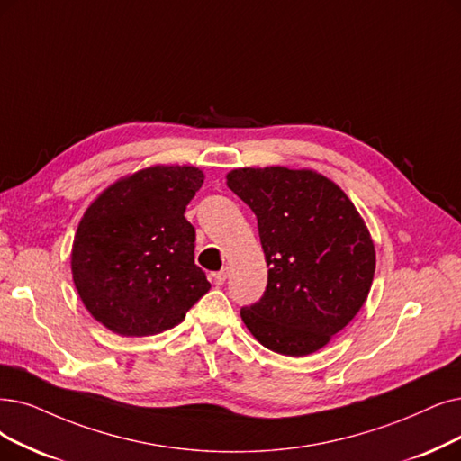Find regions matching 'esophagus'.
<instances>
[{
	"instance_id": "esophagus-1",
	"label": "esophagus",
	"mask_w": 461,
	"mask_h": 461,
	"mask_svg": "<svg viewBox=\"0 0 461 461\" xmlns=\"http://www.w3.org/2000/svg\"><path fill=\"white\" fill-rule=\"evenodd\" d=\"M227 274H229V268H223V270L215 272V274H213V282H215L217 285H223L225 280H227Z\"/></svg>"
}]
</instances>
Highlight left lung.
<instances>
[{"label": "left lung", "mask_w": 461, "mask_h": 461, "mask_svg": "<svg viewBox=\"0 0 461 461\" xmlns=\"http://www.w3.org/2000/svg\"><path fill=\"white\" fill-rule=\"evenodd\" d=\"M227 185L257 215L268 265L267 291L240 310L242 321L276 354L318 352L369 297L376 253L363 217L335 181L308 168H234Z\"/></svg>", "instance_id": "left-lung-1"}]
</instances>
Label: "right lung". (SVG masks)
<instances>
[{
    "label": "right lung",
    "instance_id": "1",
    "mask_svg": "<svg viewBox=\"0 0 461 461\" xmlns=\"http://www.w3.org/2000/svg\"><path fill=\"white\" fill-rule=\"evenodd\" d=\"M202 183L196 167L157 164L112 183L83 213L71 246L73 284L112 333L158 335L210 291L183 215Z\"/></svg>",
    "mask_w": 461,
    "mask_h": 461
}]
</instances>
